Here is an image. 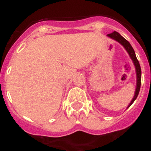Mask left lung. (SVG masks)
Instances as JSON below:
<instances>
[{
  "instance_id": "8db88e82",
  "label": "left lung",
  "mask_w": 151,
  "mask_h": 151,
  "mask_svg": "<svg viewBox=\"0 0 151 151\" xmlns=\"http://www.w3.org/2000/svg\"><path fill=\"white\" fill-rule=\"evenodd\" d=\"M107 36L109 38H112V39L115 40L116 41L119 42V43L120 44L122 47H123L125 49V50L127 51V53L129 54V57L132 60L133 63H134V68H135V73H136V88H135V91H134V97H133L132 100L131 101L130 104L128 105L127 108H129L131 105L132 104L134 101H135L137 97H138V94H139V91H140V88H141V66H140L139 62H138V59H137V57H136L135 53H134V50L133 49V47H132V45H130L129 41H127L126 39L122 37L120 34L117 32H113V33L111 34L107 35Z\"/></svg>"
}]
</instances>
